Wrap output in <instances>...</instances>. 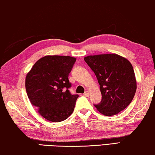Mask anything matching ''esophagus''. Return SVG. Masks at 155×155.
<instances>
[{
	"label": "esophagus",
	"instance_id": "34e87169",
	"mask_svg": "<svg viewBox=\"0 0 155 155\" xmlns=\"http://www.w3.org/2000/svg\"><path fill=\"white\" fill-rule=\"evenodd\" d=\"M84 96L85 97H89V92H88L87 91H86V92L84 93Z\"/></svg>",
	"mask_w": 155,
	"mask_h": 155
}]
</instances>
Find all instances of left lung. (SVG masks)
Masks as SVG:
<instances>
[{
  "mask_svg": "<svg viewBox=\"0 0 155 155\" xmlns=\"http://www.w3.org/2000/svg\"><path fill=\"white\" fill-rule=\"evenodd\" d=\"M94 72L100 85L102 99L94 104L105 116H112L128 106L134 97L137 82L133 67L122 56L108 54L84 58Z\"/></svg>",
  "mask_w": 155,
  "mask_h": 155,
  "instance_id": "8db88e82",
  "label": "left lung"
}]
</instances>
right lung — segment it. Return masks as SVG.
Here are the masks:
<instances>
[{"label":"right lung","mask_w":155,"mask_h":155,"mask_svg":"<svg viewBox=\"0 0 155 155\" xmlns=\"http://www.w3.org/2000/svg\"><path fill=\"white\" fill-rule=\"evenodd\" d=\"M68 56H46L36 61L25 79L31 105L43 118L52 122L65 120L74 110L78 94L69 89V74L76 62Z\"/></svg>","instance_id":"obj_1"}]
</instances>
